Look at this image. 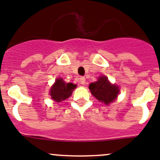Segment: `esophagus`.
Segmentation results:
<instances>
[{"mask_svg":"<svg viewBox=\"0 0 160 160\" xmlns=\"http://www.w3.org/2000/svg\"><path fill=\"white\" fill-rule=\"evenodd\" d=\"M80 83H81V84H84L85 83V78L84 77H80Z\"/></svg>","mask_w":160,"mask_h":160,"instance_id":"1","label":"esophagus"}]
</instances>
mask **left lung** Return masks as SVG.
I'll list each match as a JSON object with an SVG mask.
<instances>
[{
	"label": "left lung",
	"mask_w": 160,
	"mask_h": 160,
	"mask_svg": "<svg viewBox=\"0 0 160 160\" xmlns=\"http://www.w3.org/2000/svg\"><path fill=\"white\" fill-rule=\"evenodd\" d=\"M89 89L92 95L100 102L108 105L114 102L119 93L118 88L108 81L107 77H100L96 82L89 85Z\"/></svg>",
	"instance_id": "left-lung-1"
}]
</instances>
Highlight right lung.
Instances as JSON below:
<instances>
[{
  "label": "right lung",
  "mask_w": 160,
  "mask_h": 160,
  "mask_svg": "<svg viewBox=\"0 0 160 160\" xmlns=\"http://www.w3.org/2000/svg\"><path fill=\"white\" fill-rule=\"evenodd\" d=\"M76 87V84L72 83H66L62 78L58 79L50 89L51 98L57 102H62L72 95V92Z\"/></svg>",
  "instance_id": "obj_1"
}]
</instances>
